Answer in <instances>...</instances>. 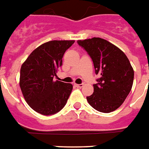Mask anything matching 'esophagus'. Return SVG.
Masks as SVG:
<instances>
[{"mask_svg":"<svg viewBox=\"0 0 149 149\" xmlns=\"http://www.w3.org/2000/svg\"><path fill=\"white\" fill-rule=\"evenodd\" d=\"M75 86L77 87V88H82V87L84 86V84H75Z\"/></svg>","mask_w":149,"mask_h":149,"instance_id":"1","label":"esophagus"}]
</instances>
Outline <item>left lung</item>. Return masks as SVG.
<instances>
[{
    "label": "left lung",
    "instance_id": "left-lung-1",
    "mask_svg": "<svg viewBox=\"0 0 149 149\" xmlns=\"http://www.w3.org/2000/svg\"><path fill=\"white\" fill-rule=\"evenodd\" d=\"M93 61L98 74L94 92L87 97L89 104L100 112L109 113L119 108L131 91L134 70L122 51L100 38L77 41Z\"/></svg>",
    "mask_w": 149,
    "mask_h": 149
}]
</instances>
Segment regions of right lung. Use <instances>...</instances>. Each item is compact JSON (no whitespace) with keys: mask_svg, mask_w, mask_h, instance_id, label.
Wrapping results in <instances>:
<instances>
[{"mask_svg":"<svg viewBox=\"0 0 149 149\" xmlns=\"http://www.w3.org/2000/svg\"><path fill=\"white\" fill-rule=\"evenodd\" d=\"M74 41H51L41 45L21 65L20 87L31 108L44 115L60 111L66 104L73 86L54 77L62 65L65 52Z\"/></svg>","mask_w":149,"mask_h":149,"instance_id":"obj_1","label":"right lung"}]
</instances>
